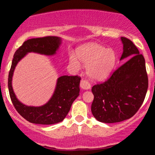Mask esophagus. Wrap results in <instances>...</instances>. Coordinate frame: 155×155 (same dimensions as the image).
<instances>
[{
	"instance_id": "1",
	"label": "esophagus",
	"mask_w": 155,
	"mask_h": 155,
	"mask_svg": "<svg viewBox=\"0 0 155 155\" xmlns=\"http://www.w3.org/2000/svg\"><path fill=\"white\" fill-rule=\"evenodd\" d=\"M80 87L83 89V90H89L91 87L90 84H89V82L87 80L84 79H81V82H80Z\"/></svg>"
}]
</instances>
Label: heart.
I'll return each instance as SVG.
<instances>
[{"mask_svg": "<svg viewBox=\"0 0 155 155\" xmlns=\"http://www.w3.org/2000/svg\"><path fill=\"white\" fill-rule=\"evenodd\" d=\"M76 54L80 62L87 65V73L89 77L95 81L106 79L111 74L116 61L114 51L96 44H87L80 47ZM78 61L74 55L69 57V63L76 69H79L81 66Z\"/></svg>", "mask_w": 155, "mask_h": 155, "instance_id": "obj_1", "label": "heart"}]
</instances>
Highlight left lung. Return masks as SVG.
Wrapping results in <instances>:
<instances>
[{"label":"left lung","instance_id":"left-lung-1","mask_svg":"<svg viewBox=\"0 0 155 155\" xmlns=\"http://www.w3.org/2000/svg\"><path fill=\"white\" fill-rule=\"evenodd\" d=\"M123 52L120 60H127L104 83L94 85L93 116L104 123H115L132 117L144 101L148 76L144 58L128 38L121 37Z\"/></svg>","mask_w":155,"mask_h":155}]
</instances>
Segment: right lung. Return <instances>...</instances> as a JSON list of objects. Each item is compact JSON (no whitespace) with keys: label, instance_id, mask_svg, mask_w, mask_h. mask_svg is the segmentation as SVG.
<instances>
[{"label":"right lung","instance_id":"right-lung-1","mask_svg":"<svg viewBox=\"0 0 155 155\" xmlns=\"http://www.w3.org/2000/svg\"><path fill=\"white\" fill-rule=\"evenodd\" d=\"M62 43L57 36L28 39L15 51L8 79L11 100L17 112L27 121L34 124H53L62 122L70 111L71 105L79 95L81 78L78 76H62L57 80L56 87L49 101L41 106H28L16 97L12 88V76L15 67L29 52L51 56L56 54Z\"/></svg>","mask_w":155,"mask_h":155}]
</instances>
